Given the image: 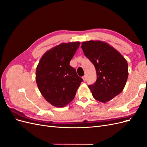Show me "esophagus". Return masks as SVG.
<instances>
[{"instance_id": "obj_1", "label": "esophagus", "mask_w": 147, "mask_h": 147, "mask_svg": "<svg viewBox=\"0 0 147 147\" xmlns=\"http://www.w3.org/2000/svg\"><path fill=\"white\" fill-rule=\"evenodd\" d=\"M83 79L84 82H85V81H86V75H84V76L83 77Z\"/></svg>"}]
</instances>
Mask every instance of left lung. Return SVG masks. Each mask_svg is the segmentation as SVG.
I'll list each match as a JSON object with an SVG mask.
<instances>
[{"label":"left lung","mask_w":147,"mask_h":147,"mask_svg":"<svg viewBox=\"0 0 147 147\" xmlns=\"http://www.w3.org/2000/svg\"><path fill=\"white\" fill-rule=\"evenodd\" d=\"M84 55L94 64L96 82L88 85L96 100L107 102L121 92L128 77V65L124 57L105 42L88 41L81 46Z\"/></svg>","instance_id":"8db88e82"}]
</instances>
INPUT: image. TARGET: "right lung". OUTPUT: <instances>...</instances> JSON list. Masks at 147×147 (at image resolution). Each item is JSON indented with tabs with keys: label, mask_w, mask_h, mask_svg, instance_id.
Returning <instances> with one entry per match:
<instances>
[{
	"label": "right lung",
	"mask_w": 147,
	"mask_h": 147,
	"mask_svg": "<svg viewBox=\"0 0 147 147\" xmlns=\"http://www.w3.org/2000/svg\"><path fill=\"white\" fill-rule=\"evenodd\" d=\"M80 42L61 43L46 52L36 69L35 78L41 94L58 107L67 105L76 94L83 80L70 65Z\"/></svg>",
	"instance_id": "1"
}]
</instances>
